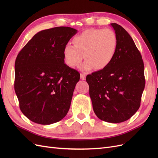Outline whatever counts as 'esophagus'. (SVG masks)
<instances>
[{
  "label": "esophagus",
  "mask_w": 158,
  "mask_h": 158,
  "mask_svg": "<svg viewBox=\"0 0 158 158\" xmlns=\"http://www.w3.org/2000/svg\"><path fill=\"white\" fill-rule=\"evenodd\" d=\"M85 76H86V74H84V73H81L80 74V79L81 80H85Z\"/></svg>",
  "instance_id": "34e87169"
}]
</instances>
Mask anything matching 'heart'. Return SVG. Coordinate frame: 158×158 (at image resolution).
Returning <instances> with one entry per match:
<instances>
[{"label":"heart","instance_id":"1","mask_svg":"<svg viewBox=\"0 0 158 158\" xmlns=\"http://www.w3.org/2000/svg\"><path fill=\"white\" fill-rule=\"evenodd\" d=\"M74 45L67 44L63 49L65 63L72 68L81 63L83 55L85 61L80 66L82 71L94 68L102 70L112 63L115 56L118 39L111 29H89L76 35Z\"/></svg>","mask_w":158,"mask_h":158}]
</instances>
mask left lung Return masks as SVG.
I'll return each instance as SVG.
<instances>
[{
    "instance_id": "obj_1",
    "label": "left lung",
    "mask_w": 158,
    "mask_h": 158,
    "mask_svg": "<svg viewBox=\"0 0 158 158\" xmlns=\"http://www.w3.org/2000/svg\"><path fill=\"white\" fill-rule=\"evenodd\" d=\"M118 39L115 56L107 68L86 76L89 96L96 116L108 123L130 118L140 106L145 87L142 55L128 33L111 23Z\"/></svg>"
}]
</instances>
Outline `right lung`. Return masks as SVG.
I'll return each mask as SVG.
<instances>
[{
  "mask_svg": "<svg viewBox=\"0 0 158 158\" xmlns=\"http://www.w3.org/2000/svg\"><path fill=\"white\" fill-rule=\"evenodd\" d=\"M77 31L63 26L42 30L18 53L14 89L30 121L51 125L67 114L80 73L64 63L63 49Z\"/></svg>",
  "mask_w": 158,
  "mask_h": 158,
  "instance_id": "obj_1",
  "label": "right lung"
}]
</instances>
